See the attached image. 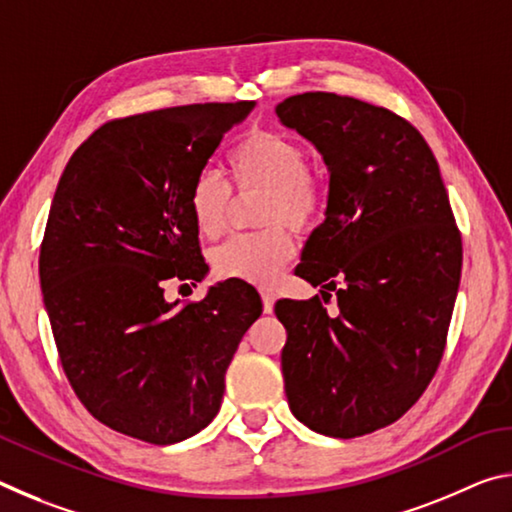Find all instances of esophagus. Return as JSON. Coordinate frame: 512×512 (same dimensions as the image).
Here are the masks:
<instances>
[{"label":"esophagus","instance_id":"obj_1","mask_svg":"<svg viewBox=\"0 0 512 512\" xmlns=\"http://www.w3.org/2000/svg\"><path fill=\"white\" fill-rule=\"evenodd\" d=\"M259 293H262L264 311H266V314H271V311H273V302H275V291L268 289V287H262V289H259Z\"/></svg>","mask_w":512,"mask_h":512}]
</instances>
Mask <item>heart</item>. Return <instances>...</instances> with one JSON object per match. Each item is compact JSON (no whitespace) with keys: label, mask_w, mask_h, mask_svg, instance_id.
<instances>
[{"label":"heart","mask_w":512,"mask_h":512,"mask_svg":"<svg viewBox=\"0 0 512 512\" xmlns=\"http://www.w3.org/2000/svg\"><path fill=\"white\" fill-rule=\"evenodd\" d=\"M228 167L239 192H262L257 221L268 225L230 237L212 253V266L221 277L266 284L293 255L287 223L309 230L323 214L325 183L309 164L305 146L266 128H253L232 146ZM232 205L235 194L219 171L201 169L189 183L187 207L203 237L223 235Z\"/></svg>","instance_id":"obj_1"}]
</instances>
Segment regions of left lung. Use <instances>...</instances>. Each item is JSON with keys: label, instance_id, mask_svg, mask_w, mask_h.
Segmentation results:
<instances>
[{"label": "left lung", "instance_id": "left-lung-1", "mask_svg": "<svg viewBox=\"0 0 512 512\" xmlns=\"http://www.w3.org/2000/svg\"><path fill=\"white\" fill-rule=\"evenodd\" d=\"M323 153L325 221L296 275L337 291L277 300L287 329L284 391L291 413L323 436L388 427L427 391L443 359L461 282L463 244L438 162L418 128L393 110L305 92L275 108Z\"/></svg>", "mask_w": 512, "mask_h": 512}]
</instances>
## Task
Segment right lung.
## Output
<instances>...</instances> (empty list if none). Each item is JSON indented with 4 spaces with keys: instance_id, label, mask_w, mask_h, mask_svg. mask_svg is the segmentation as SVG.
Here are the masks:
<instances>
[{
    "instance_id": "add662e5",
    "label": "right lung",
    "mask_w": 512,
    "mask_h": 512,
    "mask_svg": "<svg viewBox=\"0 0 512 512\" xmlns=\"http://www.w3.org/2000/svg\"><path fill=\"white\" fill-rule=\"evenodd\" d=\"M250 108L192 103L110 119L56 187L40 287L60 366L94 418L144 443H180L212 422L225 370L262 314L237 277L198 302L164 298L169 282L203 280L187 189Z\"/></svg>"
}]
</instances>
